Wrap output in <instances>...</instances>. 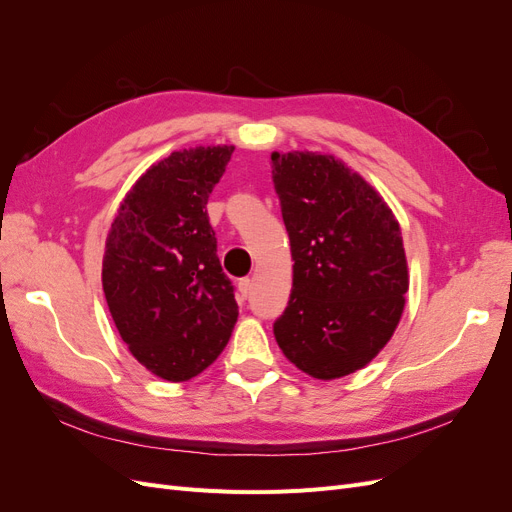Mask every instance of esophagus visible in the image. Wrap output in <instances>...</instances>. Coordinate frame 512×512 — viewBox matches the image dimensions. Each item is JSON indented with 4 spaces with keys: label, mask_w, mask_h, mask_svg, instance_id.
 I'll return each instance as SVG.
<instances>
[{
    "label": "esophagus",
    "mask_w": 512,
    "mask_h": 512,
    "mask_svg": "<svg viewBox=\"0 0 512 512\" xmlns=\"http://www.w3.org/2000/svg\"><path fill=\"white\" fill-rule=\"evenodd\" d=\"M237 286H239V294L245 299L247 294H250V290H252V280H250V277H241Z\"/></svg>",
    "instance_id": "1"
}]
</instances>
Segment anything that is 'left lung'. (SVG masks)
<instances>
[{
    "mask_svg": "<svg viewBox=\"0 0 512 512\" xmlns=\"http://www.w3.org/2000/svg\"><path fill=\"white\" fill-rule=\"evenodd\" d=\"M290 237L292 292L273 324L277 346L307 376L335 380L389 344L410 284L391 207L327 153H271Z\"/></svg>",
    "mask_w": 512,
    "mask_h": 512,
    "instance_id": "left-lung-1",
    "label": "left lung"
}]
</instances>
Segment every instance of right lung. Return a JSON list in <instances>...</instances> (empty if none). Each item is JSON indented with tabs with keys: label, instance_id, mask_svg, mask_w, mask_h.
<instances>
[{
	"label": "right lung",
	"instance_id": "1",
	"mask_svg": "<svg viewBox=\"0 0 512 512\" xmlns=\"http://www.w3.org/2000/svg\"><path fill=\"white\" fill-rule=\"evenodd\" d=\"M235 147L173 151L138 177L115 213L102 288L134 359L168 382L205 371L239 316L207 200Z\"/></svg>",
	"mask_w": 512,
	"mask_h": 512
}]
</instances>
